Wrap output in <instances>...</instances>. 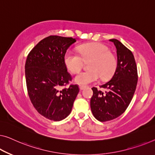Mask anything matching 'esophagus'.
<instances>
[{"instance_id":"34e87169","label":"esophagus","mask_w":155,"mask_h":155,"mask_svg":"<svg viewBox=\"0 0 155 155\" xmlns=\"http://www.w3.org/2000/svg\"><path fill=\"white\" fill-rule=\"evenodd\" d=\"M85 87V86H84V85H80L79 86L80 91H83V90H84Z\"/></svg>"}]
</instances>
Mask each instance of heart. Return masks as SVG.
Returning a JSON list of instances; mask_svg holds the SVG:
<instances>
[{"instance_id": "obj_1", "label": "heart", "mask_w": 155, "mask_h": 155, "mask_svg": "<svg viewBox=\"0 0 155 155\" xmlns=\"http://www.w3.org/2000/svg\"><path fill=\"white\" fill-rule=\"evenodd\" d=\"M80 55L68 50L64 56V63L69 71L72 73L81 70L83 60L91 59L88 63L90 70L78 73L74 81L79 85H87L95 82L100 77L108 79L113 75L116 68L117 61L114 54L109 52L107 46L98 43L85 44L78 47Z\"/></svg>"}]
</instances>
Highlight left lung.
I'll list each match as a JSON object with an SVG mask.
<instances>
[{
  "mask_svg": "<svg viewBox=\"0 0 155 155\" xmlns=\"http://www.w3.org/2000/svg\"><path fill=\"white\" fill-rule=\"evenodd\" d=\"M116 48L117 67L110 81L100 87L105 93L93 91L91 108L94 117L100 122L111 120L125 111L134 94L138 82L137 68L132 52L116 39L109 40Z\"/></svg>",
  "mask_w": 155,
  "mask_h": 155,
  "instance_id": "left-lung-1",
  "label": "left lung"
}]
</instances>
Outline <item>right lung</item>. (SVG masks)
<instances>
[{"instance_id": "1", "label": "right lung", "mask_w": 155, "mask_h": 155, "mask_svg": "<svg viewBox=\"0 0 155 155\" xmlns=\"http://www.w3.org/2000/svg\"><path fill=\"white\" fill-rule=\"evenodd\" d=\"M76 41L72 38L48 36L27 57L25 75L30 100L39 114L51 120L61 121L68 117L79 92L77 85L63 88L71 80L64 56Z\"/></svg>"}]
</instances>
